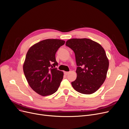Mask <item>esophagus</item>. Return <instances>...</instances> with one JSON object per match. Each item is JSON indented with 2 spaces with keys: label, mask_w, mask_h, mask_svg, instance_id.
I'll return each instance as SVG.
<instances>
[{
  "label": "esophagus",
  "mask_w": 129,
  "mask_h": 129,
  "mask_svg": "<svg viewBox=\"0 0 129 129\" xmlns=\"http://www.w3.org/2000/svg\"><path fill=\"white\" fill-rule=\"evenodd\" d=\"M70 73V72H64V74L65 75H68V74Z\"/></svg>",
  "instance_id": "obj_1"
}]
</instances>
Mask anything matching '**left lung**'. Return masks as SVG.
I'll return each mask as SVG.
<instances>
[{
  "label": "left lung",
  "instance_id": "1",
  "mask_svg": "<svg viewBox=\"0 0 129 129\" xmlns=\"http://www.w3.org/2000/svg\"><path fill=\"white\" fill-rule=\"evenodd\" d=\"M66 45L75 53L77 66L73 87L83 94L96 92L104 83L109 67L105 50L99 43L86 38L70 39Z\"/></svg>",
  "mask_w": 129,
  "mask_h": 129
}]
</instances>
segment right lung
I'll list each match as a JSON object with an SVG mask.
<instances>
[{
  "label": "right lung",
  "instance_id": "obj_1",
  "mask_svg": "<svg viewBox=\"0 0 129 129\" xmlns=\"http://www.w3.org/2000/svg\"><path fill=\"white\" fill-rule=\"evenodd\" d=\"M65 41L46 39L32 46L26 53L23 66L25 77L31 88L45 96L55 93L63 78V72L55 68V54Z\"/></svg>",
  "mask_w": 129,
  "mask_h": 129
}]
</instances>
